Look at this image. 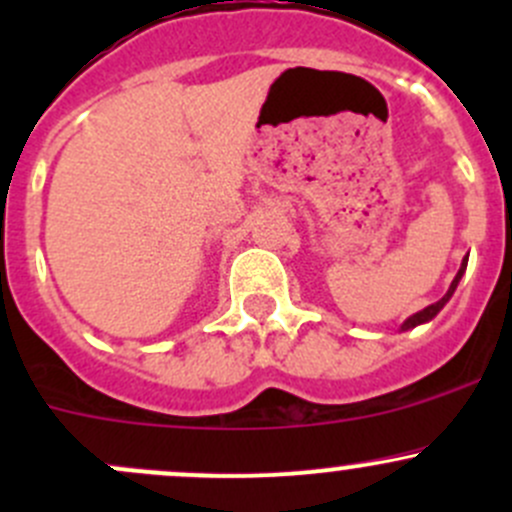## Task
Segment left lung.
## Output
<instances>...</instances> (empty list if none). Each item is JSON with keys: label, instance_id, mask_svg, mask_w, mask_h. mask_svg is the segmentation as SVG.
Returning a JSON list of instances; mask_svg holds the SVG:
<instances>
[{"label": "left lung", "instance_id": "obj_1", "mask_svg": "<svg viewBox=\"0 0 512 512\" xmlns=\"http://www.w3.org/2000/svg\"><path fill=\"white\" fill-rule=\"evenodd\" d=\"M466 267H468V257H466V260L461 262V270H458V275L453 277V282H451V287H448V292L443 294V297L438 299V302L428 304V307H426V309H421V312L411 314V317L406 319L404 324H401V329H404V332H406V329H414V327H418V324H426V322H431V319L436 317V314L441 312L443 307H446V302H448V299L453 297V292H456V287H458V282H461V277H463V272H466Z\"/></svg>", "mask_w": 512, "mask_h": 512}]
</instances>
